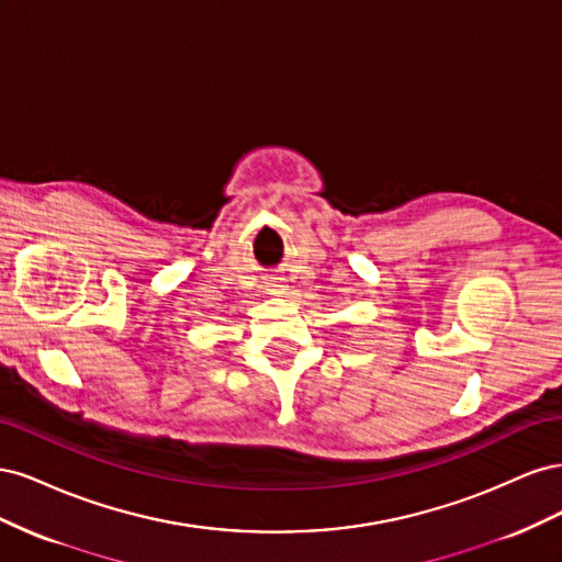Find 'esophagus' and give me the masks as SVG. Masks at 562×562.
<instances>
[{
  "label": "esophagus",
  "instance_id": "34e87169",
  "mask_svg": "<svg viewBox=\"0 0 562 562\" xmlns=\"http://www.w3.org/2000/svg\"><path fill=\"white\" fill-rule=\"evenodd\" d=\"M271 293H281V291H277V288H274V291H271Z\"/></svg>",
  "mask_w": 562,
  "mask_h": 562
}]
</instances>
